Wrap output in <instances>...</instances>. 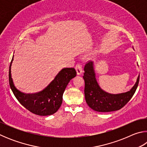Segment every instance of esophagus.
<instances>
[{"mask_svg": "<svg viewBox=\"0 0 147 147\" xmlns=\"http://www.w3.org/2000/svg\"><path fill=\"white\" fill-rule=\"evenodd\" d=\"M75 69H76V73L78 75H80V74H81L82 73L83 70H82V67L81 64H80V63L76 64L75 66Z\"/></svg>", "mask_w": 147, "mask_h": 147, "instance_id": "34e87169", "label": "esophagus"}]
</instances>
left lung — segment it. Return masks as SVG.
<instances>
[{"instance_id": "left-lung-1", "label": "left lung", "mask_w": 147, "mask_h": 147, "mask_svg": "<svg viewBox=\"0 0 147 147\" xmlns=\"http://www.w3.org/2000/svg\"><path fill=\"white\" fill-rule=\"evenodd\" d=\"M83 78L85 81L84 94L87 104L91 109L99 112H109L121 109L132 97L138 88L139 75L130 91L121 94H109L99 87L95 78L93 63L89 61L84 67Z\"/></svg>"}]
</instances>
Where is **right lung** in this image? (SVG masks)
<instances>
[{
    "label": "right lung",
    "mask_w": 147,
    "mask_h": 147,
    "mask_svg": "<svg viewBox=\"0 0 147 147\" xmlns=\"http://www.w3.org/2000/svg\"><path fill=\"white\" fill-rule=\"evenodd\" d=\"M9 65V83L15 96L20 104L36 115L46 116L53 115L60 108L64 93L68 83L76 76L74 68H64L43 90L34 94H25L17 89L11 78V65Z\"/></svg>",
    "instance_id": "right-lung-1"
}]
</instances>
